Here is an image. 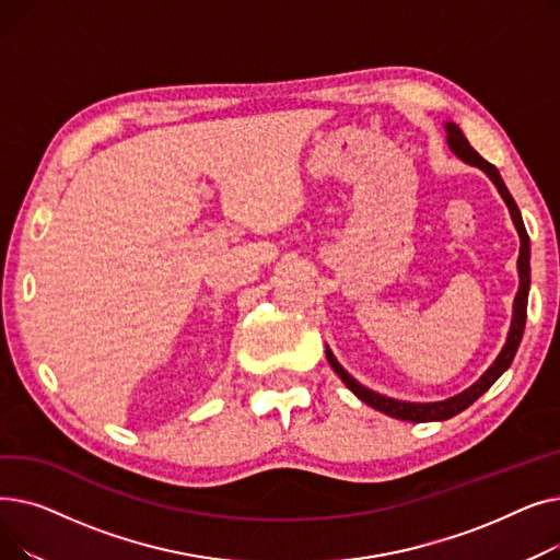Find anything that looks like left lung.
Masks as SVG:
<instances>
[{
	"mask_svg": "<svg viewBox=\"0 0 560 560\" xmlns=\"http://www.w3.org/2000/svg\"><path fill=\"white\" fill-rule=\"evenodd\" d=\"M447 140H450V147L456 152L458 159H463L465 163L469 165H477L481 167L492 184L497 186L499 195L504 197L509 211H511V218L517 226V233H520V258H517V270H520V290L515 295V306H513V322H511V331H509V338H506V345L502 349V354L497 357V361L488 368V372L477 381L475 386H469L465 393L456 395V397H450L445 401H435V404H410V401H397V399H390V397H384L378 393H372L370 388L361 386L359 381L354 376H349L340 363L334 359L331 349L327 347V361L331 363L334 372L345 381V386L354 393L359 399H363L368 406L381 410V413H386L390 418H397V420H406V422H435V420H450L454 416H458L460 410H465L469 404H475L492 384L494 381L502 376L509 365L513 363L515 359V351L520 347V340H522V334H524V325H526V300H528V283H532V268H528V233L524 229V222H522V215H520V209L517 203L513 199V195L509 192L506 184L502 182V176H499L497 167L492 163H488L472 144L467 142V138L463 136V131L450 122L447 125Z\"/></svg>",
	"mask_w": 560,
	"mask_h": 560,
	"instance_id": "8db88e82",
	"label": "left lung"
}]
</instances>
